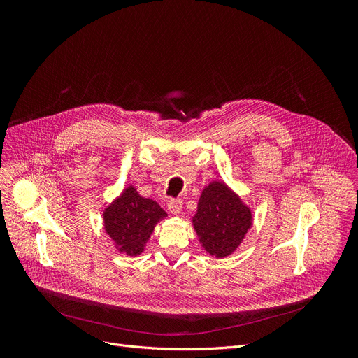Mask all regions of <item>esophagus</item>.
<instances>
[{"label":"esophagus","mask_w":358,"mask_h":358,"mask_svg":"<svg viewBox=\"0 0 358 358\" xmlns=\"http://www.w3.org/2000/svg\"><path fill=\"white\" fill-rule=\"evenodd\" d=\"M167 208L171 214L178 215L182 210V201L181 199H170L169 203H167Z\"/></svg>","instance_id":"esophagus-1"}]
</instances>
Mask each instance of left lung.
Instances as JSON below:
<instances>
[{
    "mask_svg": "<svg viewBox=\"0 0 358 358\" xmlns=\"http://www.w3.org/2000/svg\"><path fill=\"white\" fill-rule=\"evenodd\" d=\"M252 224L250 208L228 184L215 180L203 187L192 228L201 246L211 257H229L239 248Z\"/></svg>",
    "mask_w": 358,
    "mask_h": 358,
    "instance_id": "8db88e82",
    "label": "left lung"
}]
</instances>
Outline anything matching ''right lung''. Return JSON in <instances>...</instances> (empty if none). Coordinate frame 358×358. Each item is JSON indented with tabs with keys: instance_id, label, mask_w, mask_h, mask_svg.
<instances>
[{
	"instance_id": "obj_1",
	"label": "right lung",
	"mask_w": 358,
	"mask_h": 358,
	"mask_svg": "<svg viewBox=\"0 0 358 358\" xmlns=\"http://www.w3.org/2000/svg\"><path fill=\"white\" fill-rule=\"evenodd\" d=\"M166 217L167 213L156 201L127 185L103 210V227L115 248L133 258L144 250L156 225Z\"/></svg>"
}]
</instances>
